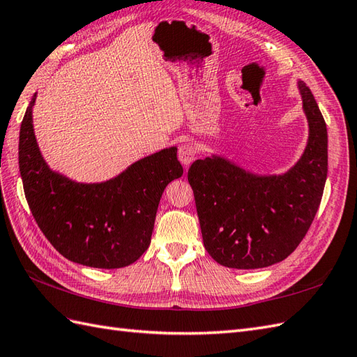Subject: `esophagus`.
<instances>
[{
    "mask_svg": "<svg viewBox=\"0 0 357 357\" xmlns=\"http://www.w3.org/2000/svg\"><path fill=\"white\" fill-rule=\"evenodd\" d=\"M195 157H196V149H195L193 144L185 143V144H181V146H179L178 158H179V161H181L182 164H184L185 167L190 166L191 162H193Z\"/></svg>",
    "mask_w": 357,
    "mask_h": 357,
    "instance_id": "esophagus-1",
    "label": "esophagus"
}]
</instances>
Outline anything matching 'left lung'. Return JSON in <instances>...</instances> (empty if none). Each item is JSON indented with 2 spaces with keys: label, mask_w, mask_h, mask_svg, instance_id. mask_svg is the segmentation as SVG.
<instances>
[{
  "label": "left lung",
  "mask_w": 357,
  "mask_h": 357,
  "mask_svg": "<svg viewBox=\"0 0 357 357\" xmlns=\"http://www.w3.org/2000/svg\"><path fill=\"white\" fill-rule=\"evenodd\" d=\"M309 139L283 175L259 176L229 160L206 157L188 170L204 245L220 266H273L296 250L312 225L327 178V128L310 89L298 81Z\"/></svg>",
  "instance_id": "1"
}]
</instances>
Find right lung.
I'll return each instance as SVG.
<instances>
[{
    "mask_svg": "<svg viewBox=\"0 0 357 357\" xmlns=\"http://www.w3.org/2000/svg\"><path fill=\"white\" fill-rule=\"evenodd\" d=\"M33 96L20 132V172L26 202L48 241L66 259L95 268H122L151 244L164 188L181 178L176 148L131 164L121 175L83 184L52 172L33 130Z\"/></svg>",
    "mask_w": 357,
    "mask_h": 357,
    "instance_id": "add662e5",
    "label": "right lung"
}]
</instances>
